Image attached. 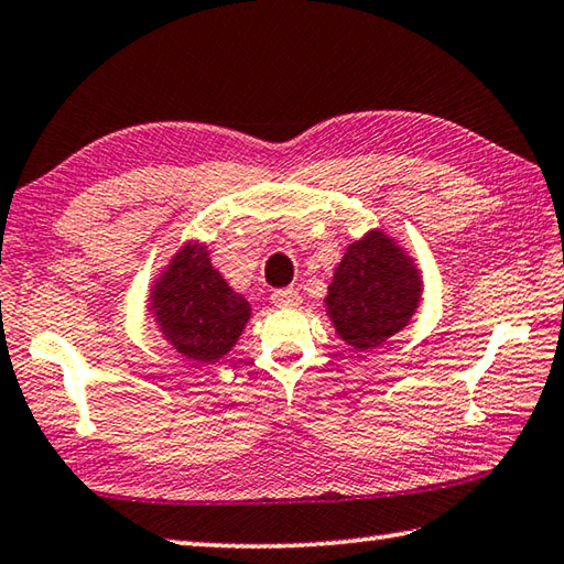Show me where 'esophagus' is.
Listing matches in <instances>:
<instances>
[{
	"mask_svg": "<svg viewBox=\"0 0 564 564\" xmlns=\"http://www.w3.org/2000/svg\"><path fill=\"white\" fill-rule=\"evenodd\" d=\"M271 301H273V305H279V308H299L301 293L295 289H279L271 293Z\"/></svg>",
	"mask_w": 564,
	"mask_h": 564,
	"instance_id": "1",
	"label": "esophagus"
}]
</instances>
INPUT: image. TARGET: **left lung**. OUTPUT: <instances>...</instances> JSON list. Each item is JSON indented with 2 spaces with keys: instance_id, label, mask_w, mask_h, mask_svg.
Returning a JSON list of instances; mask_svg holds the SVG:
<instances>
[{
  "instance_id": "8db88e82",
  "label": "left lung",
  "mask_w": 564,
  "mask_h": 564,
  "mask_svg": "<svg viewBox=\"0 0 564 564\" xmlns=\"http://www.w3.org/2000/svg\"><path fill=\"white\" fill-rule=\"evenodd\" d=\"M419 295L414 261L382 231H370L347 247L325 303L337 335L355 350H370L402 330Z\"/></svg>"
}]
</instances>
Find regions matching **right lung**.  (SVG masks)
<instances>
[{
	"label": "right lung",
	"mask_w": 564,
	"mask_h": 564,
	"mask_svg": "<svg viewBox=\"0 0 564 564\" xmlns=\"http://www.w3.org/2000/svg\"><path fill=\"white\" fill-rule=\"evenodd\" d=\"M162 335L194 362H217L247 325L251 308L234 293L199 243H187L152 291Z\"/></svg>",
	"instance_id": "obj_1"
}]
</instances>
